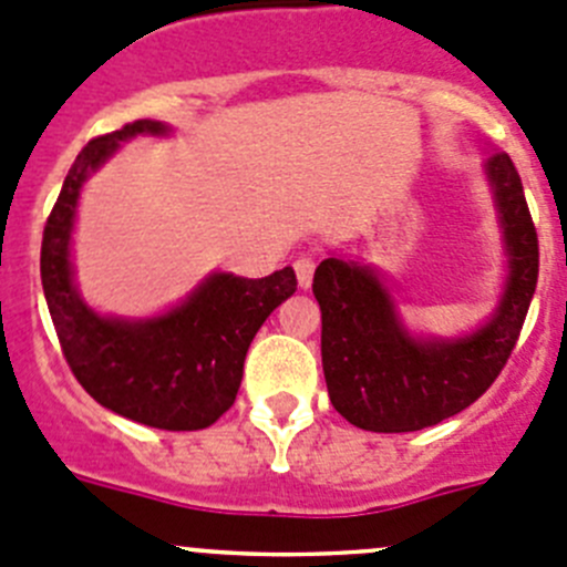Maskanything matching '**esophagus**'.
<instances>
[{
  "mask_svg": "<svg viewBox=\"0 0 567 567\" xmlns=\"http://www.w3.org/2000/svg\"><path fill=\"white\" fill-rule=\"evenodd\" d=\"M295 272H298L300 289H309L311 280H315V258L300 256L298 261H295Z\"/></svg>",
  "mask_w": 567,
  "mask_h": 567,
  "instance_id": "esophagus-1",
  "label": "esophagus"
}]
</instances>
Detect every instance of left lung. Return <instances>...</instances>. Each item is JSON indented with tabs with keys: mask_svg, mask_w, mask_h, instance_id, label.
<instances>
[{
	"mask_svg": "<svg viewBox=\"0 0 567 567\" xmlns=\"http://www.w3.org/2000/svg\"><path fill=\"white\" fill-rule=\"evenodd\" d=\"M504 228L509 278L495 315L460 339H417L403 328L379 272L326 258L315 272L322 311V373L333 409L379 434L436 425L489 390L515 350L540 272V247L520 175L506 153L484 164Z\"/></svg>",
	"mask_w": 567,
	"mask_h": 567,
	"instance_id": "8db88e82",
	"label": "left lung"
}]
</instances>
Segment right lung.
Here are the masks:
<instances>
[{"label":"right lung","instance_id":"obj_1","mask_svg":"<svg viewBox=\"0 0 567 567\" xmlns=\"http://www.w3.org/2000/svg\"><path fill=\"white\" fill-rule=\"evenodd\" d=\"M166 133L161 122L138 118L80 150L47 219L41 284L69 368L96 403L153 429L197 431L234 406L247 348L264 320L292 298L298 278L292 267L267 278L214 272L153 320L100 317L83 303L69 261L80 188L122 142Z\"/></svg>","mask_w":567,"mask_h":567}]
</instances>
